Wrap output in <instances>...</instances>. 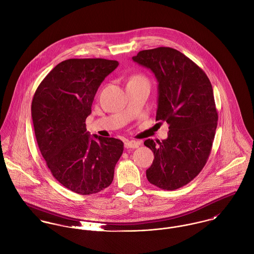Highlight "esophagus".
I'll return each instance as SVG.
<instances>
[{
  "mask_svg": "<svg viewBox=\"0 0 254 254\" xmlns=\"http://www.w3.org/2000/svg\"><path fill=\"white\" fill-rule=\"evenodd\" d=\"M140 145L139 141H135V140H126L125 141V146L127 148H137Z\"/></svg>",
  "mask_w": 254,
  "mask_h": 254,
  "instance_id": "34e87169",
  "label": "esophagus"
}]
</instances>
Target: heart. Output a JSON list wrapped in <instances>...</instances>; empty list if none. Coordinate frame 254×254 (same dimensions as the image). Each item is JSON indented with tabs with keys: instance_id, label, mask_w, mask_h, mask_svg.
I'll return each instance as SVG.
<instances>
[{
	"instance_id": "1",
	"label": "heart",
	"mask_w": 254,
	"mask_h": 254,
	"mask_svg": "<svg viewBox=\"0 0 254 254\" xmlns=\"http://www.w3.org/2000/svg\"><path fill=\"white\" fill-rule=\"evenodd\" d=\"M139 78H143V77H141V76H134L131 79H139Z\"/></svg>"
}]
</instances>
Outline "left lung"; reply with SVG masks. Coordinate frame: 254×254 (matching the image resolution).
<instances>
[{
    "instance_id": "obj_1",
    "label": "left lung",
    "mask_w": 254,
    "mask_h": 254,
    "mask_svg": "<svg viewBox=\"0 0 254 254\" xmlns=\"http://www.w3.org/2000/svg\"><path fill=\"white\" fill-rule=\"evenodd\" d=\"M132 60L155 75L156 121L169 125L166 139L144 141L154 154L147 180L160 189L176 190L192 181L210 156L218 125L212 84L196 63L174 48L141 50Z\"/></svg>"
}]
</instances>
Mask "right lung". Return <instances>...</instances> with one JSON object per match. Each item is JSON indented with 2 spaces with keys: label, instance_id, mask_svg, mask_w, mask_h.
Returning a JSON list of instances; mask_svg holds the SVG:
<instances>
[{
  "label": "right lung",
  "instance_id": "1",
  "mask_svg": "<svg viewBox=\"0 0 254 254\" xmlns=\"http://www.w3.org/2000/svg\"><path fill=\"white\" fill-rule=\"evenodd\" d=\"M118 66L103 58L64 60L33 95L31 117L41 155L53 177L80 195L109 187L124 151L120 139L91 137L85 124L98 88Z\"/></svg>",
  "mask_w": 254,
  "mask_h": 254
}]
</instances>
